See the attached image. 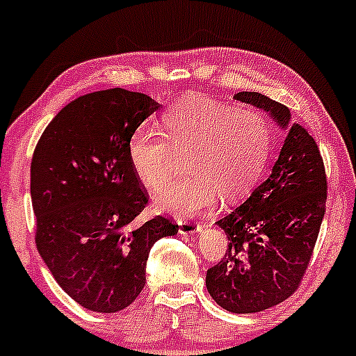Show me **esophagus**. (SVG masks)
<instances>
[{"instance_id": "esophagus-1", "label": "esophagus", "mask_w": 356, "mask_h": 356, "mask_svg": "<svg viewBox=\"0 0 356 356\" xmlns=\"http://www.w3.org/2000/svg\"><path fill=\"white\" fill-rule=\"evenodd\" d=\"M179 233L181 234H195L200 229V222L193 221V219H178Z\"/></svg>"}]
</instances>
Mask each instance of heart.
I'll list each match as a JSON object with an SVG mask.
<instances>
[{"instance_id":"1","label":"heart","mask_w":356,"mask_h":356,"mask_svg":"<svg viewBox=\"0 0 356 356\" xmlns=\"http://www.w3.org/2000/svg\"><path fill=\"white\" fill-rule=\"evenodd\" d=\"M163 134L138 128L128 140V159L137 178L156 190L172 170L177 154L187 156L186 177L156 192V205L190 218L221 195L234 202L250 192L262 175L273 131L262 113L234 108L209 97H186L161 118Z\"/></svg>"}]
</instances>
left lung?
Here are the masks:
<instances>
[{"label":"left lung","instance_id":"8db88e82","mask_svg":"<svg viewBox=\"0 0 356 356\" xmlns=\"http://www.w3.org/2000/svg\"><path fill=\"white\" fill-rule=\"evenodd\" d=\"M234 99L269 111L286 128L289 111L259 92ZM327 200L324 161L312 135L293 124L270 177L240 207L218 221L228 236L225 257L207 270V291L233 314L284 302L309 269Z\"/></svg>","mask_w":356,"mask_h":356}]
</instances>
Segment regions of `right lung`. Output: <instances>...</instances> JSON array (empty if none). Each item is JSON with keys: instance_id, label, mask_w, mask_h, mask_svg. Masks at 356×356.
Wrapping results in <instances>:
<instances>
[{"instance_id": "obj_1", "label": "right lung", "mask_w": 356, "mask_h": 356, "mask_svg": "<svg viewBox=\"0 0 356 356\" xmlns=\"http://www.w3.org/2000/svg\"><path fill=\"white\" fill-rule=\"evenodd\" d=\"M157 108L124 89L80 96L51 120L32 156L35 247L65 293L92 312L134 303L152 245L178 233L166 216L131 226L149 193L128 159V140Z\"/></svg>"}]
</instances>
